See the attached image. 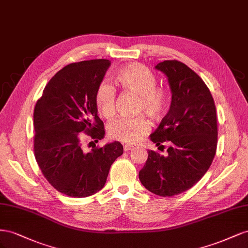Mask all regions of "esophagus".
<instances>
[{
    "instance_id": "esophagus-1",
    "label": "esophagus",
    "mask_w": 248,
    "mask_h": 248,
    "mask_svg": "<svg viewBox=\"0 0 248 248\" xmlns=\"http://www.w3.org/2000/svg\"><path fill=\"white\" fill-rule=\"evenodd\" d=\"M134 148V146H132V145H128V144H125V145H124V152H130V151H132Z\"/></svg>"
}]
</instances>
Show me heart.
<instances>
[{
	"label": "heart",
	"mask_w": 248,
	"mask_h": 248,
	"mask_svg": "<svg viewBox=\"0 0 248 248\" xmlns=\"http://www.w3.org/2000/svg\"><path fill=\"white\" fill-rule=\"evenodd\" d=\"M116 81L124 90L138 95V112H145L153 119L163 116L167 109L168 96L165 91L155 87L157 79L152 70L142 64L133 63L117 70ZM94 103L98 112L105 117H111L114 114L116 104V91L108 82H102L98 85ZM151 125L143 116L120 117L109 124L108 133L112 139L133 144L150 132Z\"/></svg>",
	"instance_id": "obj_1"
}]
</instances>
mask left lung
Masks as SVG:
<instances>
[{
    "label": "left lung",
    "instance_id": "1",
    "mask_svg": "<svg viewBox=\"0 0 248 248\" xmlns=\"http://www.w3.org/2000/svg\"><path fill=\"white\" fill-rule=\"evenodd\" d=\"M155 69L167 77L171 104L150 137L157 146L167 141L168 155L148 152L139 180L152 193L165 197L190 189L210 168L217 147V117L209 88L192 69L178 60L160 62Z\"/></svg>",
    "mask_w": 248,
    "mask_h": 248
}]
</instances>
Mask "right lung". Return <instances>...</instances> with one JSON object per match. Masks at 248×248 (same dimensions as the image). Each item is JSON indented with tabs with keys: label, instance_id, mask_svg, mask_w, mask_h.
<instances>
[{
	"label": "right lung",
	"instance_id": "right-lung-1",
	"mask_svg": "<svg viewBox=\"0 0 248 248\" xmlns=\"http://www.w3.org/2000/svg\"><path fill=\"white\" fill-rule=\"evenodd\" d=\"M110 64L107 59L70 63L48 81L35 105V159L47 182L70 197L100 191L124 154L118 141L90 152L83 148V132L94 142L105 136L94 94Z\"/></svg>",
	"mask_w": 248,
	"mask_h": 248
}]
</instances>
